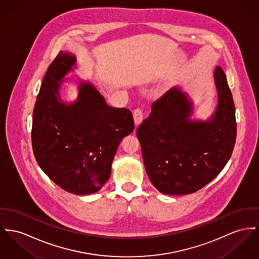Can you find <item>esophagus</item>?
<instances>
[{
	"mask_svg": "<svg viewBox=\"0 0 259 259\" xmlns=\"http://www.w3.org/2000/svg\"><path fill=\"white\" fill-rule=\"evenodd\" d=\"M134 120L137 126L138 124H140V122L143 120V112L140 109H136L134 111Z\"/></svg>",
	"mask_w": 259,
	"mask_h": 259,
	"instance_id": "esophagus-1",
	"label": "esophagus"
}]
</instances>
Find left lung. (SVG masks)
<instances>
[{
  "label": "left lung",
  "instance_id": "1",
  "mask_svg": "<svg viewBox=\"0 0 259 259\" xmlns=\"http://www.w3.org/2000/svg\"><path fill=\"white\" fill-rule=\"evenodd\" d=\"M218 102L207 120L191 119L190 96L175 87L157 99L137 130L143 163L161 193L195 192L224 169L232 155L237 122L235 104L223 69H214Z\"/></svg>",
  "mask_w": 259,
  "mask_h": 259
}]
</instances>
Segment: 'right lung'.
Listing matches in <instances>:
<instances>
[{"label": "right lung", "mask_w": 259, "mask_h": 259, "mask_svg": "<svg viewBox=\"0 0 259 259\" xmlns=\"http://www.w3.org/2000/svg\"><path fill=\"white\" fill-rule=\"evenodd\" d=\"M76 69V58L61 52L43 78L32 117V149L42 171L63 190L77 195L100 190L111 176L121 139L135 130L133 114L113 108L95 87L77 78L78 95L67 103L60 89Z\"/></svg>", "instance_id": "add662e5"}]
</instances>
